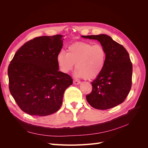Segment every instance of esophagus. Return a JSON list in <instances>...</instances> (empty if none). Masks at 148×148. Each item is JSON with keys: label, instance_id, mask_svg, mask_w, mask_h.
I'll use <instances>...</instances> for the list:
<instances>
[{"label": "esophagus", "instance_id": "obj_1", "mask_svg": "<svg viewBox=\"0 0 148 148\" xmlns=\"http://www.w3.org/2000/svg\"><path fill=\"white\" fill-rule=\"evenodd\" d=\"M80 83V81L79 80H73V84H76V85H78Z\"/></svg>", "mask_w": 148, "mask_h": 148}]
</instances>
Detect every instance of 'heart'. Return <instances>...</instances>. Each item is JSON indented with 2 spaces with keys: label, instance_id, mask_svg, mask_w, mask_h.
Here are the masks:
<instances>
[{
  "label": "heart",
  "instance_id": "b5f03b06",
  "mask_svg": "<svg viewBox=\"0 0 148 148\" xmlns=\"http://www.w3.org/2000/svg\"><path fill=\"white\" fill-rule=\"evenodd\" d=\"M106 56V49L101 44L82 42L70 46L66 53L60 51L57 61L62 72L69 73L76 64L75 77L93 79L104 69Z\"/></svg>",
  "mask_w": 148,
  "mask_h": 148
}]
</instances>
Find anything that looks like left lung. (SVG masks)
I'll return each mask as SVG.
<instances>
[{
	"label": "left lung",
	"instance_id": "1",
	"mask_svg": "<svg viewBox=\"0 0 148 148\" xmlns=\"http://www.w3.org/2000/svg\"><path fill=\"white\" fill-rule=\"evenodd\" d=\"M82 37L97 40L107 53L104 69L91 82L92 91L86 97L88 102L99 110L109 109L122 104L132 87L133 67L129 53L122 45L106 34Z\"/></svg>",
	"mask_w": 148,
	"mask_h": 148
}]
</instances>
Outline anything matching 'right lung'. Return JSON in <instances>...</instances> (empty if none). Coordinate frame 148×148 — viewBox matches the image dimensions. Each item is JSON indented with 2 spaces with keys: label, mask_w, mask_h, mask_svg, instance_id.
I'll use <instances>...</instances> for the list:
<instances>
[{
  "label": "right lung",
  "mask_w": 148,
  "mask_h": 148,
  "mask_svg": "<svg viewBox=\"0 0 148 148\" xmlns=\"http://www.w3.org/2000/svg\"><path fill=\"white\" fill-rule=\"evenodd\" d=\"M63 35L40 36L26 42L8 68L9 90L20 108L31 115L56 112L65 89L73 83L59 71L57 56L63 46Z\"/></svg>",
  "instance_id": "right-lung-1"
}]
</instances>
